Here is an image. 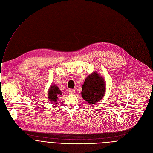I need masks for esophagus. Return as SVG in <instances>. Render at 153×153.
Here are the masks:
<instances>
[{
  "instance_id": "1",
  "label": "esophagus",
  "mask_w": 153,
  "mask_h": 153,
  "mask_svg": "<svg viewBox=\"0 0 153 153\" xmlns=\"http://www.w3.org/2000/svg\"><path fill=\"white\" fill-rule=\"evenodd\" d=\"M69 93H70V94H74V93H75V90H74V89H70V90H69Z\"/></svg>"
}]
</instances>
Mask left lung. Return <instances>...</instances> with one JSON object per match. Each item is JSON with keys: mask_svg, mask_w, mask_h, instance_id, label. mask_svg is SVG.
I'll return each mask as SVG.
<instances>
[{"mask_svg": "<svg viewBox=\"0 0 153 153\" xmlns=\"http://www.w3.org/2000/svg\"><path fill=\"white\" fill-rule=\"evenodd\" d=\"M82 96L90 104H95L103 97L105 84L103 79L97 73H93L85 79L82 86Z\"/></svg>", "mask_w": 153, "mask_h": 153, "instance_id": "obj_1", "label": "left lung"}]
</instances>
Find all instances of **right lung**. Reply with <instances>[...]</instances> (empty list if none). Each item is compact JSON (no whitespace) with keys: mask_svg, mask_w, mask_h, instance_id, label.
<instances>
[{"mask_svg":"<svg viewBox=\"0 0 153 153\" xmlns=\"http://www.w3.org/2000/svg\"><path fill=\"white\" fill-rule=\"evenodd\" d=\"M62 92L58 87L56 85L51 86L48 91V98L51 102H56L58 99V96L62 95Z\"/></svg>","mask_w":153,"mask_h":153,"instance_id":"add662e5","label":"right lung"}]
</instances>
